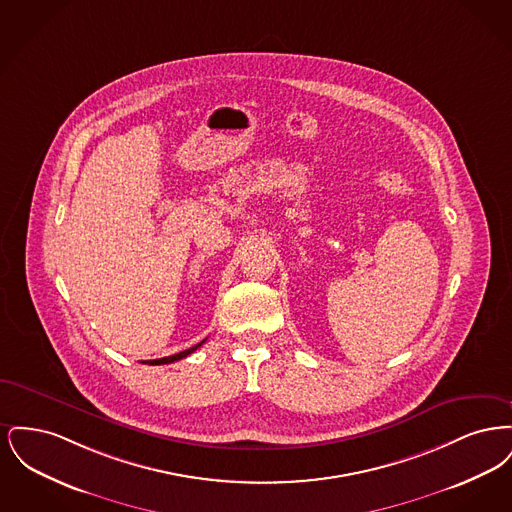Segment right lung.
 <instances>
[{
	"label": "right lung",
	"mask_w": 512,
	"mask_h": 512,
	"mask_svg": "<svg viewBox=\"0 0 512 512\" xmlns=\"http://www.w3.org/2000/svg\"><path fill=\"white\" fill-rule=\"evenodd\" d=\"M203 341L197 343L194 347H190V349H186V351H180V353H176V355H171V357H163V359H155V361H144V363H146V365H169V363H174V361H180V359L192 355L197 347L203 345Z\"/></svg>",
	"instance_id": "obj_1"
}]
</instances>
